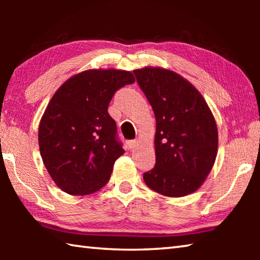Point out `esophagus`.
Returning <instances> with one entry per match:
<instances>
[{
  "instance_id": "34e87169",
  "label": "esophagus",
  "mask_w": 260,
  "mask_h": 260,
  "mask_svg": "<svg viewBox=\"0 0 260 260\" xmlns=\"http://www.w3.org/2000/svg\"><path fill=\"white\" fill-rule=\"evenodd\" d=\"M127 147H128V149H134L136 147V141L135 140H129L127 141Z\"/></svg>"
}]
</instances>
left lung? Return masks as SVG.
<instances>
[{"mask_svg":"<svg viewBox=\"0 0 260 260\" xmlns=\"http://www.w3.org/2000/svg\"><path fill=\"white\" fill-rule=\"evenodd\" d=\"M156 117V164L147 186L169 197L197 190L214 164L218 129L203 96L179 74L159 68L133 71Z\"/></svg>","mask_w":260,"mask_h":260,"instance_id":"8db88e82","label":"left lung"}]
</instances>
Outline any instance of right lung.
I'll list each match as a JSON object with an SVG mask.
<instances>
[{
	"label": "right lung",
	"mask_w": 260,
	"mask_h": 260,
	"mask_svg": "<svg viewBox=\"0 0 260 260\" xmlns=\"http://www.w3.org/2000/svg\"><path fill=\"white\" fill-rule=\"evenodd\" d=\"M135 81L120 70H89L59 87L39 127V146L48 173L70 195H89L111 177L122 153L117 125L108 112L118 89Z\"/></svg>",
	"instance_id": "add662e5"
}]
</instances>
